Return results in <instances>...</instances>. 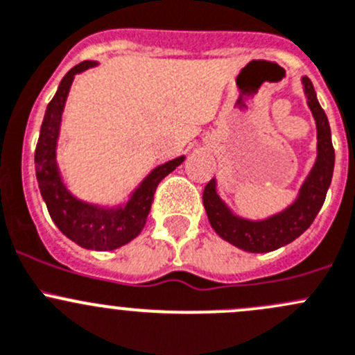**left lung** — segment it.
Returning a JSON list of instances; mask_svg holds the SVG:
<instances>
[{
	"instance_id": "8db88e82",
	"label": "left lung",
	"mask_w": 355,
	"mask_h": 355,
	"mask_svg": "<svg viewBox=\"0 0 355 355\" xmlns=\"http://www.w3.org/2000/svg\"><path fill=\"white\" fill-rule=\"evenodd\" d=\"M302 84L307 96V105L316 120L318 157L295 202L268 220L249 221L230 213L223 200L218 198L214 180H209L204 187L202 202L213 230L221 239L247 252H270L300 237L320 213L331 184L335 149L331 144L330 123L327 113L318 103L313 82L307 77H302Z\"/></svg>"
}]
</instances>
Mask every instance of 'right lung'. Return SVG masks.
Masks as SVG:
<instances>
[{
	"mask_svg": "<svg viewBox=\"0 0 355 355\" xmlns=\"http://www.w3.org/2000/svg\"><path fill=\"white\" fill-rule=\"evenodd\" d=\"M94 65V62H82L71 68L60 82L55 98L49 101L35 146V177L49 216L63 235L84 249L113 250L141 234L151 211L157 184L184 161V156L155 168L132 199L116 209H103L70 196L56 168V139L73 75Z\"/></svg>",
	"mask_w": 355,
	"mask_h": 355,
	"instance_id": "add662e5",
	"label": "right lung"
}]
</instances>
